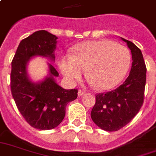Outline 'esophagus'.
<instances>
[{
  "instance_id": "esophagus-1",
  "label": "esophagus",
  "mask_w": 156,
  "mask_h": 156,
  "mask_svg": "<svg viewBox=\"0 0 156 156\" xmlns=\"http://www.w3.org/2000/svg\"><path fill=\"white\" fill-rule=\"evenodd\" d=\"M85 94H86V93H85V91L81 90H80L78 91V95H79L80 97V96H84V95H85Z\"/></svg>"
}]
</instances>
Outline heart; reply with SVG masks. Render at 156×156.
<instances>
[{"instance_id":"obj_1","label":"heart","mask_w":156,"mask_h":156,"mask_svg":"<svg viewBox=\"0 0 156 156\" xmlns=\"http://www.w3.org/2000/svg\"><path fill=\"white\" fill-rule=\"evenodd\" d=\"M132 60L127 47L111 40L89 41L75 47L72 55H63L59 66L63 76L73 83L86 76L101 90H111L123 80Z\"/></svg>"}]
</instances>
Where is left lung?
<instances>
[{
    "instance_id": "8db88e82",
    "label": "left lung",
    "mask_w": 156,
    "mask_h": 156,
    "mask_svg": "<svg viewBox=\"0 0 156 156\" xmlns=\"http://www.w3.org/2000/svg\"><path fill=\"white\" fill-rule=\"evenodd\" d=\"M131 50L132 64L128 77L120 86L106 93L96 94L90 116L101 129L115 132L126 126L143 105L146 66L140 48L121 38Z\"/></svg>"
}]
</instances>
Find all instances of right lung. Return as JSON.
Instances as JSON below:
<instances>
[{"instance_id": "right-lung-1", "label": "right lung", "mask_w": 156, "mask_h": 156, "mask_svg": "<svg viewBox=\"0 0 156 156\" xmlns=\"http://www.w3.org/2000/svg\"><path fill=\"white\" fill-rule=\"evenodd\" d=\"M57 37L46 30L36 31L21 41L11 62L10 90L14 100L31 127L50 130L62 122L66 107L77 98L78 90H65L55 82L58 72L49 66V76L33 83L27 75V63L32 57L42 56L54 61Z\"/></svg>"}]
</instances>
